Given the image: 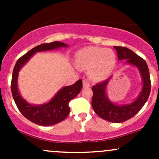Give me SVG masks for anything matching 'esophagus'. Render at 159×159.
Listing matches in <instances>:
<instances>
[{"label": "esophagus", "mask_w": 159, "mask_h": 159, "mask_svg": "<svg viewBox=\"0 0 159 159\" xmlns=\"http://www.w3.org/2000/svg\"><path fill=\"white\" fill-rule=\"evenodd\" d=\"M83 87L84 88H89L90 84L87 80H83Z\"/></svg>", "instance_id": "34e87169"}]
</instances>
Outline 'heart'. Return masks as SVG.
<instances>
[{"label":"heart","instance_id":"1","mask_svg":"<svg viewBox=\"0 0 159 159\" xmlns=\"http://www.w3.org/2000/svg\"><path fill=\"white\" fill-rule=\"evenodd\" d=\"M116 54L111 49L98 47H86L75 54L76 66L81 69H89L92 79L100 81L108 76L116 65Z\"/></svg>","mask_w":159,"mask_h":159}]
</instances>
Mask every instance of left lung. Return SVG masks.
<instances>
[{
  "mask_svg": "<svg viewBox=\"0 0 159 159\" xmlns=\"http://www.w3.org/2000/svg\"><path fill=\"white\" fill-rule=\"evenodd\" d=\"M118 60H127L126 63L136 67L142 79V89L139 97L133 102L126 105H116L108 98L106 89L111 78L92 87L91 105L94 112L103 119L115 123H121L132 118L142 109L148 100L151 91V80L146 61L134 51L125 47L114 46Z\"/></svg>",
  "mask_w": 159,
  "mask_h": 159,
  "instance_id": "left-lung-1",
  "label": "left lung"
}]
</instances>
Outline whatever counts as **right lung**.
Here are the masks:
<instances>
[{"label":"right lung","mask_w":159,"mask_h":159,"mask_svg":"<svg viewBox=\"0 0 159 159\" xmlns=\"http://www.w3.org/2000/svg\"><path fill=\"white\" fill-rule=\"evenodd\" d=\"M68 44L60 41H54L40 44L27 52L16 62L11 80V92L13 98L20 113L29 121L42 126H50L57 124L68 117L70 112L69 102L76 97L82 89V81H77L74 84L62 88L48 103L40 105H30L20 96L17 89V77L20 68L29 61L36 52L51 51L66 48Z\"/></svg>","instance_id":"1"}]
</instances>
